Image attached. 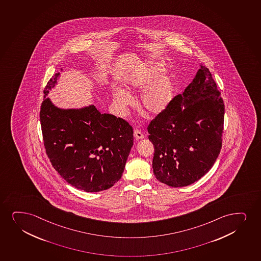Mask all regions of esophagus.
Segmentation results:
<instances>
[{
	"instance_id": "esophagus-1",
	"label": "esophagus",
	"mask_w": 261,
	"mask_h": 261,
	"mask_svg": "<svg viewBox=\"0 0 261 261\" xmlns=\"http://www.w3.org/2000/svg\"><path fill=\"white\" fill-rule=\"evenodd\" d=\"M134 136H135V138H136V140H141V139L144 138V135L138 129H135L134 131Z\"/></svg>"
}]
</instances>
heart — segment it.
Here are the masks:
<instances>
[{
  "label": "heart",
  "instance_id": "b5f03b06",
  "mask_svg": "<svg viewBox=\"0 0 261 261\" xmlns=\"http://www.w3.org/2000/svg\"><path fill=\"white\" fill-rule=\"evenodd\" d=\"M164 71L162 64L146 67L137 73L133 74L126 80L127 90L145 87L153 78ZM173 95V84L170 77L162 76L153 81L142 91L140 97V105L148 115H158L167 108ZM113 102L119 110L126 109L132 103V98L124 90H116L113 93Z\"/></svg>",
  "mask_w": 261,
  "mask_h": 261
}]
</instances>
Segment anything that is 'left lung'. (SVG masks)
I'll return each mask as SVG.
<instances>
[{
	"label": "left lung",
	"instance_id": "8db88e82",
	"mask_svg": "<svg viewBox=\"0 0 261 261\" xmlns=\"http://www.w3.org/2000/svg\"><path fill=\"white\" fill-rule=\"evenodd\" d=\"M210 69L200 64L195 77L167 108L152 119L156 179L172 187L189 186L210 171L220 154L224 103Z\"/></svg>",
	"mask_w": 261,
	"mask_h": 261
}]
</instances>
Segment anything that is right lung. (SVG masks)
Instances as JSON below:
<instances>
[{"mask_svg": "<svg viewBox=\"0 0 261 261\" xmlns=\"http://www.w3.org/2000/svg\"><path fill=\"white\" fill-rule=\"evenodd\" d=\"M59 75L58 72L46 84L39 113L46 154L75 188L90 193L109 189L122 176L134 143L133 127L94 106L80 110L55 107L45 97Z\"/></svg>", "mask_w": 261, "mask_h": 261, "instance_id": "add662e5", "label": "right lung"}]
</instances>
